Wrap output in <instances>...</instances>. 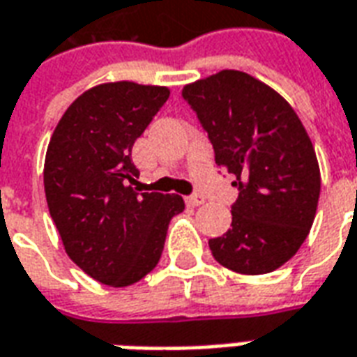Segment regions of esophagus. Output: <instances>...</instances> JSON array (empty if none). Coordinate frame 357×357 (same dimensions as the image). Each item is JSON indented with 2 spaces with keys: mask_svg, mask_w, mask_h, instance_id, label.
<instances>
[{
  "mask_svg": "<svg viewBox=\"0 0 357 357\" xmlns=\"http://www.w3.org/2000/svg\"><path fill=\"white\" fill-rule=\"evenodd\" d=\"M185 202L189 206H201V204H204V197L202 195H189Z\"/></svg>",
  "mask_w": 357,
  "mask_h": 357,
  "instance_id": "esophagus-1",
  "label": "esophagus"
}]
</instances>
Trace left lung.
I'll list each match as a JSON object with an SVG mask.
<instances>
[{"label": "left lung", "instance_id": "1", "mask_svg": "<svg viewBox=\"0 0 357 357\" xmlns=\"http://www.w3.org/2000/svg\"><path fill=\"white\" fill-rule=\"evenodd\" d=\"M181 97L231 174L239 197L231 229L208 241L212 256L245 275L269 273L306 241L319 201V166L304 126L281 95L241 70L189 84Z\"/></svg>", "mask_w": 357, "mask_h": 357}]
</instances>
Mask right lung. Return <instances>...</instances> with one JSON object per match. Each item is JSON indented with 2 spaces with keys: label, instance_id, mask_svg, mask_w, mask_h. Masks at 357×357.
I'll use <instances>...</instances> for the list:
<instances>
[{
  "label": "right lung",
  "instance_id": "add662e5",
  "mask_svg": "<svg viewBox=\"0 0 357 357\" xmlns=\"http://www.w3.org/2000/svg\"><path fill=\"white\" fill-rule=\"evenodd\" d=\"M160 86L114 82L88 89L51 135L43 185L66 255L110 287L137 283L162 255L179 195L137 193L135 139L168 101Z\"/></svg>",
  "mask_w": 357,
  "mask_h": 357
}]
</instances>
